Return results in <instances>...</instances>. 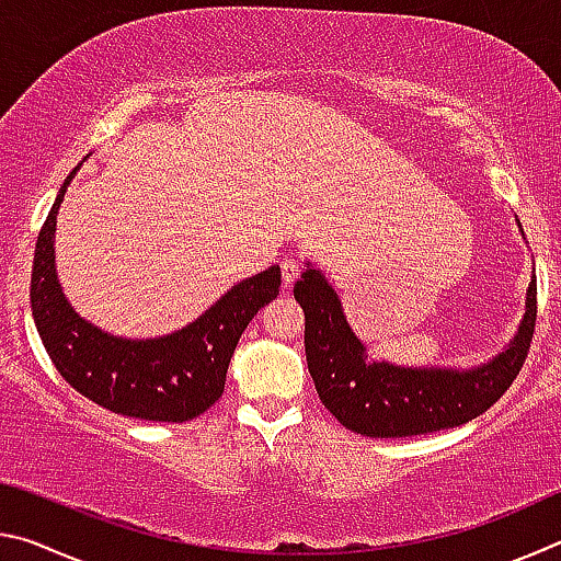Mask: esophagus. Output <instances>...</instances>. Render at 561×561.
<instances>
[{
    "mask_svg": "<svg viewBox=\"0 0 561 561\" xmlns=\"http://www.w3.org/2000/svg\"><path fill=\"white\" fill-rule=\"evenodd\" d=\"M299 272H301L299 260H284V262H282V282L287 284V287H291V284L297 282Z\"/></svg>",
    "mask_w": 561,
    "mask_h": 561,
    "instance_id": "1",
    "label": "esophagus"
}]
</instances>
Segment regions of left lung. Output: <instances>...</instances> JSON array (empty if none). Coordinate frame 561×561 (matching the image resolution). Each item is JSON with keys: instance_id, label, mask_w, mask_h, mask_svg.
<instances>
[{"instance_id": "1", "label": "left lung", "mask_w": 561, "mask_h": 561, "mask_svg": "<svg viewBox=\"0 0 561 561\" xmlns=\"http://www.w3.org/2000/svg\"><path fill=\"white\" fill-rule=\"evenodd\" d=\"M294 299L307 321L304 348L321 403L341 425L368 438L445 431L485 413L517 378L537 319V279L531 277L515 336L485 364L398 366L368 356L366 344L348 327L336 289L311 262L294 284Z\"/></svg>"}]
</instances>
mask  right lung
I'll list each match as a JSON object with an SVG mask.
<instances>
[{
    "label": "right lung",
    "mask_w": 561,
    "mask_h": 561,
    "mask_svg": "<svg viewBox=\"0 0 561 561\" xmlns=\"http://www.w3.org/2000/svg\"><path fill=\"white\" fill-rule=\"evenodd\" d=\"M83 160L64 180L36 240L30 294L36 331L56 371L89 401L140 421H193L222 396L227 366L242 331L279 294V264L237 282L205 314L173 334H108L71 307L56 274V215Z\"/></svg>",
    "instance_id": "right-lung-1"
}]
</instances>
